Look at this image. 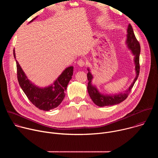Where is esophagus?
<instances>
[{
    "label": "esophagus",
    "mask_w": 158,
    "mask_h": 158,
    "mask_svg": "<svg viewBox=\"0 0 158 158\" xmlns=\"http://www.w3.org/2000/svg\"><path fill=\"white\" fill-rule=\"evenodd\" d=\"M77 64H78V65L80 66V67H83V66L85 65V62H84V61L83 60L80 59V60H79L77 61Z\"/></svg>",
    "instance_id": "obj_1"
}]
</instances>
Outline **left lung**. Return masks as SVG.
Wrapping results in <instances>:
<instances>
[{
  "mask_svg": "<svg viewBox=\"0 0 158 158\" xmlns=\"http://www.w3.org/2000/svg\"><path fill=\"white\" fill-rule=\"evenodd\" d=\"M127 39L126 40V44L128 49H129L134 55V62L135 64V71H136V77L134 78L132 83L129 87V88L126 90L123 93H119L117 94H103L101 93L98 88L92 84V80L93 79V76L91 73L90 72L89 68H87L88 73L87 74V79L89 81L87 84V91L89 94V96L91 97V99L94 102V103L99 106H114L116 104H118L124 101L128 96L129 94L131 91V89L136 81L139 74V55L141 52L140 44L139 42L137 40L135 35L134 34V31L132 27L131 24L128 25L127 30Z\"/></svg>",
  "mask_w": 158,
  "mask_h": 158,
  "instance_id": "1",
  "label": "left lung"
}]
</instances>
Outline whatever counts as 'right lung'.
<instances>
[{"mask_svg": "<svg viewBox=\"0 0 158 158\" xmlns=\"http://www.w3.org/2000/svg\"><path fill=\"white\" fill-rule=\"evenodd\" d=\"M35 18L30 22L35 20ZM14 56L15 59L14 49ZM15 61L19 84L29 101L35 107L45 111L57 107L65 97L64 92L66 91L67 85L73 74V66L67 67L52 84L48 87H39L32 83L21 68L19 62L16 60Z\"/></svg>", "mask_w": 158, "mask_h": 158, "instance_id": "add662e5", "label": "right lung"}]
</instances>
